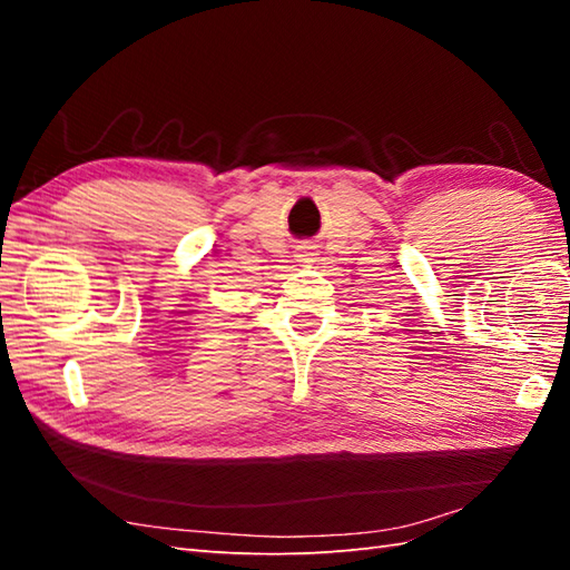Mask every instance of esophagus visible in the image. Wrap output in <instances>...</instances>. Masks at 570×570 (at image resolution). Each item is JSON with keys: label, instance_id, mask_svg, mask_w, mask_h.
Listing matches in <instances>:
<instances>
[{"label": "esophagus", "instance_id": "1", "mask_svg": "<svg viewBox=\"0 0 570 570\" xmlns=\"http://www.w3.org/2000/svg\"><path fill=\"white\" fill-rule=\"evenodd\" d=\"M301 257H306V259H311V257H313V254H301Z\"/></svg>", "mask_w": 570, "mask_h": 570}]
</instances>
